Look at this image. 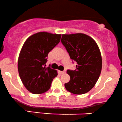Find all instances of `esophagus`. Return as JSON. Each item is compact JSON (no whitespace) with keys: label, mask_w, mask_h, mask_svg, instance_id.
I'll return each instance as SVG.
<instances>
[{"label":"esophagus","mask_w":122,"mask_h":122,"mask_svg":"<svg viewBox=\"0 0 122 122\" xmlns=\"http://www.w3.org/2000/svg\"><path fill=\"white\" fill-rule=\"evenodd\" d=\"M59 73L60 74H64L65 73V71H59Z\"/></svg>","instance_id":"1"}]
</instances>
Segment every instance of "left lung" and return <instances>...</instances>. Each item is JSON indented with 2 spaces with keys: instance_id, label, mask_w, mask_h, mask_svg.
<instances>
[{
  "instance_id": "obj_1",
  "label": "left lung",
  "mask_w": 122,
  "mask_h": 122,
  "mask_svg": "<svg viewBox=\"0 0 122 122\" xmlns=\"http://www.w3.org/2000/svg\"><path fill=\"white\" fill-rule=\"evenodd\" d=\"M61 41L71 59L77 62L75 71H67L71 79L65 84L66 89L76 95L89 92L101 73L102 56L97 43L82 33L62 34Z\"/></svg>"
}]
</instances>
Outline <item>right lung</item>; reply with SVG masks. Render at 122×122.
Returning <instances> with one entry per match:
<instances>
[{
  "label": "right lung",
  "instance_id": "1",
  "mask_svg": "<svg viewBox=\"0 0 122 122\" xmlns=\"http://www.w3.org/2000/svg\"><path fill=\"white\" fill-rule=\"evenodd\" d=\"M61 35L39 32L26 40L19 53L18 69L23 85L34 94H41L50 89L57 76V71L46 67L49 53L60 42Z\"/></svg>",
  "mask_w": 122,
  "mask_h": 122
}]
</instances>
